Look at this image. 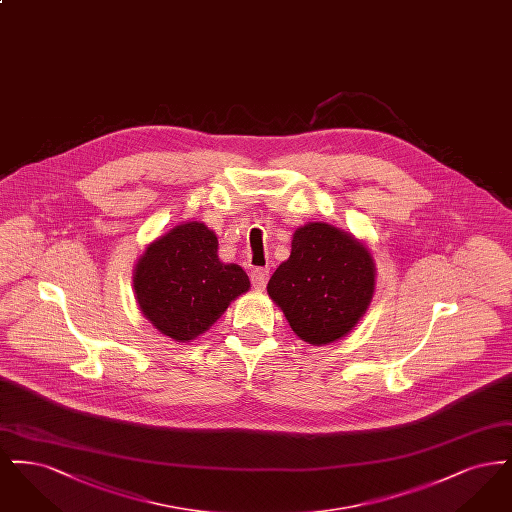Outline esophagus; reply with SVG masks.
<instances>
[{"instance_id": "esophagus-1", "label": "esophagus", "mask_w": 512, "mask_h": 512, "mask_svg": "<svg viewBox=\"0 0 512 512\" xmlns=\"http://www.w3.org/2000/svg\"><path fill=\"white\" fill-rule=\"evenodd\" d=\"M270 270L268 268H253L251 270V284L255 290H263L267 286Z\"/></svg>"}]
</instances>
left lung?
I'll list each match as a JSON object with an SVG mask.
<instances>
[{
	"mask_svg": "<svg viewBox=\"0 0 512 512\" xmlns=\"http://www.w3.org/2000/svg\"><path fill=\"white\" fill-rule=\"evenodd\" d=\"M374 278L363 242L332 224L309 222L295 230L290 259L270 276L267 292L301 340L326 345L365 315Z\"/></svg>",
	"mask_w": 512,
	"mask_h": 512,
	"instance_id": "left-lung-1",
	"label": "left lung"
}]
</instances>
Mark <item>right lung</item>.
Segmentation results:
<instances>
[{
	"label": "right lung",
	"instance_id": "add662e5",
	"mask_svg": "<svg viewBox=\"0 0 512 512\" xmlns=\"http://www.w3.org/2000/svg\"><path fill=\"white\" fill-rule=\"evenodd\" d=\"M217 249V234L197 220L147 245L134 268V292L140 311L161 334L182 343L195 340L249 290L244 268L224 265Z\"/></svg>",
	"mask_w": 512,
	"mask_h": 512
}]
</instances>
